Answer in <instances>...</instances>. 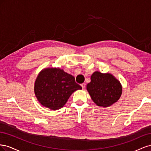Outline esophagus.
<instances>
[{
  "label": "esophagus",
  "mask_w": 151,
  "mask_h": 151,
  "mask_svg": "<svg viewBox=\"0 0 151 151\" xmlns=\"http://www.w3.org/2000/svg\"><path fill=\"white\" fill-rule=\"evenodd\" d=\"M81 86H82V88H83V89H85V87H86V84L85 83L81 84Z\"/></svg>",
  "instance_id": "34e87169"
}]
</instances>
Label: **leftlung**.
Returning a JSON list of instances; mask_svg holds the SVG:
<instances>
[{
    "instance_id": "8db88e82",
    "label": "left lung",
    "mask_w": 151,
    "mask_h": 151,
    "mask_svg": "<svg viewBox=\"0 0 151 151\" xmlns=\"http://www.w3.org/2000/svg\"><path fill=\"white\" fill-rule=\"evenodd\" d=\"M87 90L94 103L103 107H109L116 103L122 93L119 81L111 74H103L98 71L91 76Z\"/></svg>"
}]
</instances>
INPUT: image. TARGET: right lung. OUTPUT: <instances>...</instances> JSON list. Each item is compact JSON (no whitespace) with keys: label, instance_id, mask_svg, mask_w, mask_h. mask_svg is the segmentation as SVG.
I'll return each mask as SVG.
<instances>
[{"label":"right lung","instance_id":"add662e5","mask_svg":"<svg viewBox=\"0 0 151 151\" xmlns=\"http://www.w3.org/2000/svg\"><path fill=\"white\" fill-rule=\"evenodd\" d=\"M82 87L74 76L59 68H47L40 72L35 83V93L43 106L57 110L64 106L71 94Z\"/></svg>","mask_w":151,"mask_h":151}]
</instances>
